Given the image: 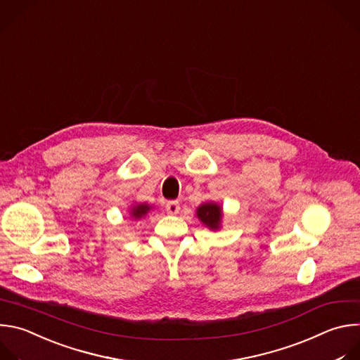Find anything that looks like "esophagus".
Instances as JSON below:
<instances>
[{
  "instance_id": "obj_1",
  "label": "esophagus",
  "mask_w": 360,
  "mask_h": 360,
  "mask_svg": "<svg viewBox=\"0 0 360 360\" xmlns=\"http://www.w3.org/2000/svg\"><path fill=\"white\" fill-rule=\"evenodd\" d=\"M166 210H167L169 214L176 215V214H179V211H180V202H179V201H169V202L166 204Z\"/></svg>"
}]
</instances>
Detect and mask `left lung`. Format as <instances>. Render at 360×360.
Listing matches in <instances>:
<instances>
[{
  "instance_id": "obj_1",
  "label": "left lung",
  "mask_w": 360,
  "mask_h": 360,
  "mask_svg": "<svg viewBox=\"0 0 360 360\" xmlns=\"http://www.w3.org/2000/svg\"><path fill=\"white\" fill-rule=\"evenodd\" d=\"M197 217L205 227L215 231V230H219L221 226L223 210L219 204H215L212 201L204 202V204L198 205V208H197Z\"/></svg>"
}]
</instances>
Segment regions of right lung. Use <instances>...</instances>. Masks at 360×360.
I'll list each match as a JSON object with an SVG mask.
<instances>
[{"label": "right lung", "instance_id": "add662e5", "mask_svg": "<svg viewBox=\"0 0 360 360\" xmlns=\"http://www.w3.org/2000/svg\"><path fill=\"white\" fill-rule=\"evenodd\" d=\"M152 205L146 204V202H141V204H136L130 208V217L134 219V220H139V219H143L145 215L150 211Z\"/></svg>", "mask_w": 360, "mask_h": 360}]
</instances>
